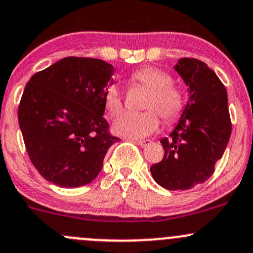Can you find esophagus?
<instances>
[{
	"mask_svg": "<svg viewBox=\"0 0 253 253\" xmlns=\"http://www.w3.org/2000/svg\"><path fill=\"white\" fill-rule=\"evenodd\" d=\"M136 143L138 145H141V147H145V145H149L152 141L150 139H143V141H136Z\"/></svg>",
	"mask_w": 253,
	"mask_h": 253,
	"instance_id": "1",
	"label": "esophagus"
}]
</instances>
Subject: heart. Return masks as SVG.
<instances>
[{"label":"heart","mask_w":253,"mask_h":253,"mask_svg":"<svg viewBox=\"0 0 253 253\" xmlns=\"http://www.w3.org/2000/svg\"><path fill=\"white\" fill-rule=\"evenodd\" d=\"M129 82L148 89L142 112H124L114 122V131L119 136L138 139L155 132L159 127V113L165 122H174L185 108L182 90L172 84V78L164 71L147 66L134 71ZM105 105L111 115L122 109V95L119 86L112 84L105 91Z\"/></svg>","instance_id":"1"}]
</instances>
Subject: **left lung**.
<instances>
[{
  "mask_svg": "<svg viewBox=\"0 0 253 253\" xmlns=\"http://www.w3.org/2000/svg\"><path fill=\"white\" fill-rule=\"evenodd\" d=\"M175 71L188 86V100L169 138L164 158L150 167L153 178L170 191L190 190L213 175L231 134L228 93L205 62L183 57Z\"/></svg>",
  "mask_w": 253,
  "mask_h": 253,
  "instance_id": "1",
  "label": "left lung"
}]
</instances>
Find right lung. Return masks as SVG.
<instances>
[{
    "label": "right lung",
    "instance_id": "right-lung-1",
    "mask_svg": "<svg viewBox=\"0 0 253 253\" xmlns=\"http://www.w3.org/2000/svg\"><path fill=\"white\" fill-rule=\"evenodd\" d=\"M114 66L90 57H65L35 73L25 85L18 121L39 174L61 187L91 182L106 152L120 138L104 119Z\"/></svg>",
    "mask_w": 253,
    "mask_h": 253
}]
</instances>
